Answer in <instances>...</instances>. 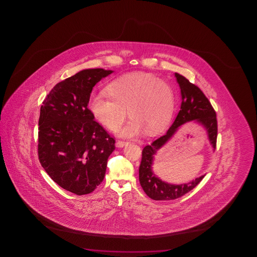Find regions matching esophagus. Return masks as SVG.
Wrapping results in <instances>:
<instances>
[{"mask_svg": "<svg viewBox=\"0 0 257 257\" xmlns=\"http://www.w3.org/2000/svg\"><path fill=\"white\" fill-rule=\"evenodd\" d=\"M128 142L123 141H116V146L117 148H123L124 145H126Z\"/></svg>", "mask_w": 257, "mask_h": 257, "instance_id": "1", "label": "esophagus"}]
</instances>
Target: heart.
Segmentation results:
<instances>
[{"mask_svg":"<svg viewBox=\"0 0 257 257\" xmlns=\"http://www.w3.org/2000/svg\"><path fill=\"white\" fill-rule=\"evenodd\" d=\"M107 97L92 95L88 107L99 123L116 131L132 116L120 131L122 137H134L147 130L154 135L162 130L172 116L175 95L169 82L155 74L139 72L116 78L106 86Z\"/></svg>","mask_w":257,"mask_h":257,"instance_id":"1","label":"heart"}]
</instances>
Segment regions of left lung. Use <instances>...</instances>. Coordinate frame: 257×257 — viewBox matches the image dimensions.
<instances>
[{
    "instance_id": "8db88e82",
    "label": "left lung",
    "mask_w": 257,
    "mask_h": 257,
    "mask_svg": "<svg viewBox=\"0 0 257 257\" xmlns=\"http://www.w3.org/2000/svg\"><path fill=\"white\" fill-rule=\"evenodd\" d=\"M175 76L181 88V109L167 134L143 148L139 169L141 187L145 193L154 200L167 201L179 198L194 189L204 178V176H202L190 183L174 185L162 182L152 171L154 155L169 141L180 127L186 122L195 120L204 125L207 131L208 137L213 148H216L217 145L218 121L216 111L211 106V102H209L200 88L191 83L188 79L177 73L175 74Z\"/></svg>"
}]
</instances>
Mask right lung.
<instances>
[{
    "label": "right lung",
    "mask_w": 257,
    "mask_h": 257,
    "mask_svg": "<svg viewBox=\"0 0 257 257\" xmlns=\"http://www.w3.org/2000/svg\"><path fill=\"white\" fill-rule=\"evenodd\" d=\"M113 71L85 69L57 83L43 101L39 162L64 190L91 193L104 178L115 140L88 109L93 87Z\"/></svg>",
    "instance_id": "add662e5"
}]
</instances>
